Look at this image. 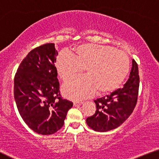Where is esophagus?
Segmentation results:
<instances>
[{"mask_svg": "<svg viewBox=\"0 0 159 159\" xmlns=\"http://www.w3.org/2000/svg\"><path fill=\"white\" fill-rule=\"evenodd\" d=\"M84 103V102H80V103H73V106H80Z\"/></svg>", "mask_w": 159, "mask_h": 159, "instance_id": "1", "label": "esophagus"}]
</instances>
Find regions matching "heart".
Returning a JSON list of instances; mask_svg holds the SVG:
<instances>
[{"label":"heart","instance_id":"obj_1","mask_svg":"<svg viewBox=\"0 0 159 159\" xmlns=\"http://www.w3.org/2000/svg\"><path fill=\"white\" fill-rule=\"evenodd\" d=\"M55 64L63 80L76 76L86 68V75L73 78L62 87L66 98L79 101L98 91L106 93L118 89L129 72V58L113 46L86 43L75 47L73 54L61 51Z\"/></svg>","mask_w":159,"mask_h":159}]
</instances>
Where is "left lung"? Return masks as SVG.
<instances>
[{
	"label": "left lung",
	"instance_id": "left-lung-1",
	"mask_svg": "<svg viewBox=\"0 0 159 159\" xmlns=\"http://www.w3.org/2000/svg\"><path fill=\"white\" fill-rule=\"evenodd\" d=\"M139 87L138 65L134 59L129 78L121 89L94 101L96 113L86 118L94 131L106 132L120 126L131 114L137 102Z\"/></svg>",
	"mask_w": 159,
	"mask_h": 159
}]
</instances>
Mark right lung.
<instances>
[{"mask_svg":"<svg viewBox=\"0 0 159 159\" xmlns=\"http://www.w3.org/2000/svg\"><path fill=\"white\" fill-rule=\"evenodd\" d=\"M54 43L32 50L23 59L14 79V98L20 116L30 129L51 135L64 124L73 103L61 98L55 67Z\"/></svg>","mask_w":159,"mask_h":159,"instance_id":"1","label":"right lung"}]
</instances>
